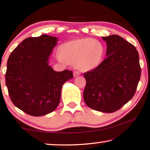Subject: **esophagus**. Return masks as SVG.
<instances>
[{
  "mask_svg": "<svg viewBox=\"0 0 150 150\" xmlns=\"http://www.w3.org/2000/svg\"><path fill=\"white\" fill-rule=\"evenodd\" d=\"M80 74V72H79V71H74V73H73L74 77H76V76H79Z\"/></svg>",
  "mask_w": 150,
  "mask_h": 150,
  "instance_id": "1",
  "label": "esophagus"
}]
</instances>
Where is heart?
Returning <instances> with one entry per match:
<instances>
[{"mask_svg": "<svg viewBox=\"0 0 150 150\" xmlns=\"http://www.w3.org/2000/svg\"><path fill=\"white\" fill-rule=\"evenodd\" d=\"M103 43L94 39H77L64 43L59 47V59L82 71H89L100 66L105 57Z\"/></svg>", "mask_w": 150, "mask_h": 150, "instance_id": "heart-1", "label": "heart"}]
</instances>
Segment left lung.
Masks as SVG:
<instances>
[{"mask_svg":"<svg viewBox=\"0 0 150 150\" xmlns=\"http://www.w3.org/2000/svg\"><path fill=\"white\" fill-rule=\"evenodd\" d=\"M107 44V58L98 68L84 74L83 93L88 107L112 113L133 98L141 76L138 52L118 35L102 37Z\"/></svg>","mask_w":150,"mask_h":150,"instance_id":"1","label":"left lung"}]
</instances>
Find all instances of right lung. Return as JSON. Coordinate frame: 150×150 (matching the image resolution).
Returning <instances> with one entry per match:
<instances>
[{"label":"right lung","mask_w":150,"mask_h":150,"mask_svg":"<svg viewBox=\"0 0 150 150\" xmlns=\"http://www.w3.org/2000/svg\"><path fill=\"white\" fill-rule=\"evenodd\" d=\"M57 39L46 34L25 38L8 59L5 80L11 100L30 116L54 111L59 103L63 84L73 78L71 71H56L49 65Z\"/></svg>","instance_id":"1"}]
</instances>
